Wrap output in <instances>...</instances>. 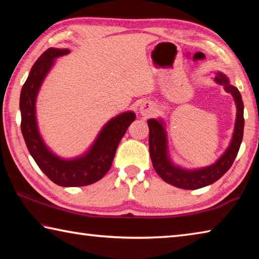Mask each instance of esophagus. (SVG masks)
<instances>
[{"instance_id":"34e87169","label":"esophagus","mask_w":259,"mask_h":259,"mask_svg":"<svg viewBox=\"0 0 259 259\" xmlns=\"http://www.w3.org/2000/svg\"><path fill=\"white\" fill-rule=\"evenodd\" d=\"M155 105L152 102H144L140 104L139 106V113L144 116H151L155 112Z\"/></svg>"}]
</instances>
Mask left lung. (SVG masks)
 I'll return each instance as SVG.
<instances>
[{
	"instance_id": "1",
	"label": "left lung",
	"mask_w": 259,
	"mask_h": 259,
	"mask_svg": "<svg viewBox=\"0 0 259 259\" xmlns=\"http://www.w3.org/2000/svg\"><path fill=\"white\" fill-rule=\"evenodd\" d=\"M213 81L232 95L236 106L235 124L230 145L214 163L198 169H186L175 164L169 153L165 122L161 117L147 121L150 128V155L155 171L165 183L183 190H198L217 182L233 164L243 138V102L238 88L232 85L229 77L221 72L216 73Z\"/></svg>"
}]
</instances>
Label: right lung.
Returning <instances> with one entry per match:
<instances>
[{
  "label": "right lung",
  "instance_id": "right-lung-1",
  "mask_svg": "<svg viewBox=\"0 0 259 259\" xmlns=\"http://www.w3.org/2000/svg\"><path fill=\"white\" fill-rule=\"evenodd\" d=\"M68 54L69 49L49 48L35 61L20 93L21 133L30 155L50 181L64 187H80L98 182L108 171L116 148L128 126L135 121L136 114L128 111L112 117L81 155L65 159L52 152L38 130L36 98L56 59Z\"/></svg>",
  "mask_w": 259,
  "mask_h": 259
}]
</instances>
